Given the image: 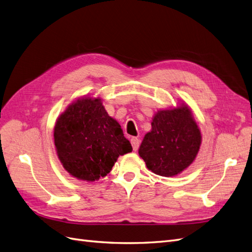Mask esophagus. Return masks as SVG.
Masks as SVG:
<instances>
[{
    "instance_id": "34e87169",
    "label": "esophagus",
    "mask_w": 252,
    "mask_h": 252,
    "mask_svg": "<svg viewBox=\"0 0 252 252\" xmlns=\"http://www.w3.org/2000/svg\"><path fill=\"white\" fill-rule=\"evenodd\" d=\"M130 142H131V146H132L133 151L138 150L140 147V140L138 138H131Z\"/></svg>"
}]
</instances>
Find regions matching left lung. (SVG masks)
<instances>
[{
	"instance_id": "left-lung-1",
	"label": "left lung",
	"mask_w": 252,
	"mask_h": 252,
	"mask_svg": "<svg viewBox=\"0 0 252 252\" xmlns=\"http://www.w3.org/2000/svg\"><path fill=\"white\" fill-rule=\"evenodd\" d=\"M200 128L186 104L158 111L151 130L145 134L139 155L147 168L162 177H173L191 164L200 150Z\"/></svg>"
}]
</instances>
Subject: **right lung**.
I'll return each instance as SVG.
<instances>
[{"mask_svg": "<svg viewBox=\"0 0 252 252\" xmlns=\"http://www.w3.org/2000/svg\"><path fill=\"white\" fill-rule=\"evenodd\" d=\"M53 136L65 170L87 182L107 175L120 156L132 151L100 97H82L68 106L57 121Z\"/></svg>", "mask_w": 252, "mask_h": 252, "instance_id": "obj_1", "label": "right lung"}]
</instances>
